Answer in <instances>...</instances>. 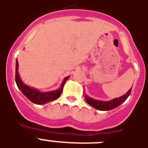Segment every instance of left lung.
<instances>
[{"label":"left lung","mask_w":148,"mask_h":148,"mask_svg":"<svg viewBox=\"0 0 148 148\" xmlns=\"http://www.w3.org/2000/svg\"><path fill=\"white\" fill-rule=\"evenodd\" d=\"M131 89L132 88H131L125 95L121 96V97H117V98H114L111 100V101H97V100H94L91 97H88V95H84V96H85V100L87 101V103L88 104H90V106H92L93 108H96V109L100 110H110L118 107L124 101H126L127 98L129 97V95L131 94Z\"/></svg>","instance_id":"left-lung-1"}]
</instances>
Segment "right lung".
<instances>
[{
    "label": "right lung",
    "instance_id": "right-lung-1",
    "mask_svg": "<svg viewBox=\"0 0 148 148\" xmlns=\"http://www.w3.org/2000/svg\"><path fill=\"white\" fill-rule=\"evenodd\" d=\"M18 62L17 60L16 61V74H15V81L17 84V87L20 90H21V92L24 94L25 97H27L30 101L36 104H44L50 101H54L56 99H58L61 95L63 90V88L65 82L67 79L69 78V76L65 77L64 79V81L60 85V88L56 90H52V91H48V92H40L39 90L34 88H30L29 86L26 85L25 84L22 82L21 79L20 77L18 74Z\"/></svg>",
    "mask_w": 148,
    "mask_h": 148
}]
</instances>
